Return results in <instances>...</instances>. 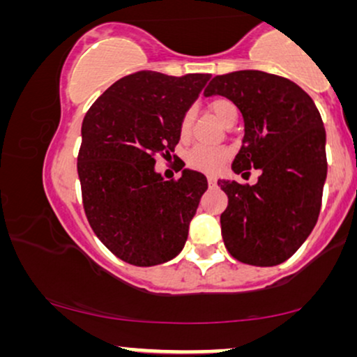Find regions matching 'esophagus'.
<instances>
[{"label":"esophagus","mask_w":357,"mask_h":357,"mask_svg":"<svg viewBox=\"0 0 357 357\" xmlns=\"http://www.w3.org/2000/svg\"><path fill=\"white\" fill-rule=\"evenodd\" d=\"M207 181H208V184H210V185H215V184H217V178H215L213 174H208V176H207Z\"/></svg>","instance_id":"1"}]
</instances>
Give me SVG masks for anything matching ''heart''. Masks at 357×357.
Instances as JSON below:
<instances>
[{"mask_svg": "<svg viewBox=\"0 0 357 357\" xmlns=\"http://www.w3.org/2000/svg\"><path fill=\"white\" fill-rule=\"evenodd\" d=\"M208 109L215 116L218 118L220 123L225 126H229L231 123L238 118V108L231 100L225 97H215L208 102ZM192 128V109H188L183 114L179 121V135L181 139H188ZM229 157L228 150L222 147H210V145H195V147L188 153V165L190 168L199 169L205 173H217L223 167Z\"/></svg>", "mask_w": 357, "mask_h": 357, "instance_id": "b5f03b06", "label": "heart"}]
</instances>
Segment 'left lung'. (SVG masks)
<instances>
[{
	"instance_id": "obj_1",
	"label": "left lung",
	"mask_w": 357,
	"mask_h": 357,
	"mask_svg": "<svg viewBox=\"0 0 357 357\" xmlns=\"http://www.w3.org/2000/svg\"><path fill=\"white\" fill-rule=\"evenodd\" d=\"M205 95H223L244 118L234 173L257 168V184L220 179L228 207L220 217L228 252L272 267L289 259L317 223L327 179L325 128L314 100L293 80L264 71L215 76Z\"/></svg>"
}]
</instances>
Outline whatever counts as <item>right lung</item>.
Returning a JSON list of instances; mask_svg holds the SVG:
<instances>
[{
    "label": "right lung",
    "mask_w": 357,
    "mask_h": 357,
    "mask_svg": "<svg viewBox=\"0 0 357 357\" xmlns=\"http://www.w3.org/2000/svg\"><path fill=\"white\" fill-rule=\"evenodd\" d=\"M210 74L174 77L139 71L100 95L82 121L77 173L85 215L97 238L124 262L152 267L183 250L207 190L202 173L165 181L155 157L179 142V121Z\"/></svg>",
    "instance_id": "add662e5"
}]
</instances>
